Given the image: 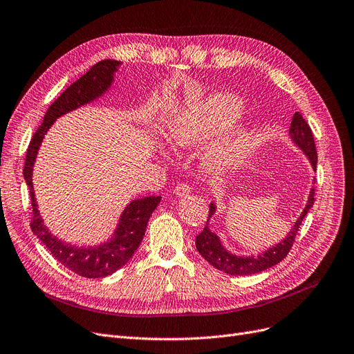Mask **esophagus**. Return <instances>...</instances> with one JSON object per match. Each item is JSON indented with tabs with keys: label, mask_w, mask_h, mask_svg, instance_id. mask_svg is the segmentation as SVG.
I'll return each instance as SVG.
<instances>
[{
	"label": "esophagus",
	"mask_w": 354,
	"mask_h": 354,
	"mask_svg": "<svg viewBox=\"0 0 354 354\" xmlns=\"http://www.w3.org/2000/svg\"><path fill=\"white\" fill-rule=\"evenodd\" d=\"M178 197H185V195H188L191 192V187L188 184H185V182H180V184H178L175 187V191H174Z\"/></svg>",
	"instance_id": "34e87169"
}]
</instances>
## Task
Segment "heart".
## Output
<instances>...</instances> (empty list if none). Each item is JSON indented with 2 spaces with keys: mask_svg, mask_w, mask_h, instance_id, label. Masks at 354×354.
Masks as SVG:
<instances>
[{
  "mask_svg": "<svg viewBox=\"0 0 354 354\" xmlns=\"http://www.w3.org/2000/svg\"><path fill=\"white\" fill-rule=\"evenodd\" d=\"M243 113V103L232 95L208 96L184 109L170 112L166 121V137L175 146L187 147L217 136L236 124ZM254 133L242 129L229 146H220L208 156L212 167L220 169L252 146Z\"/></svg>",
  "mask_w": 354,
  "mask_h": 354,
  "instance_id": "heart-1",
  "label": "heart"
}]
</instances>
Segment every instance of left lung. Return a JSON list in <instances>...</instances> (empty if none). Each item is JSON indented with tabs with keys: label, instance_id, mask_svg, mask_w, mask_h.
Segmentation results:
<instances>
[{
	"label": "left lung",
	"instance_id": "obj_1",
	"mask_svg": "<svg viewBox=\"0 0 354 354\" xmlns=\"http://www.w3.org/2000/svg\"><path fill=\"white\" fill-rule=\"evenodd\" d=\"M290 137L295 141L297 147L304 150L306 157L309 159L313 170H317V162H318V154L315 149V141H313V134L310 131V127L308 122L304 120V116L299 112L293 115V120L290 124ZM315 203V188H312L309 192V198L306 203V207L304 208L302 214L296 220V223L293 225L292 230L287 233V236L277 245H274L270 250L264 251L263 254L252 255V257H238L227 252L225 250V246L221 245L220 239L216 233H213L210 229H208V218H210L216 213V205L212 203L210 204V212H208V218H207V225L204 230L195 238V246H197L198 252L201 257L210 263L214 268L223 271L226 274H230V276H250V274H257L264 271L267 268H271L276 264H279L281 259H284L292 250L293 242L296 234L299 232L300 225L310 210V207Z\"/></svg>",
	"mask_w": 354,
	"mask_h": 354
}]
</instances>
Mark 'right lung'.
I'll list each match as a JSON object with an SVG mask.
<instances>
[{
  "mask_svg": "<svg viewBox=\"0 0 354 354\" xmlns=\"http://www.w3.org/2000/svg\"><path fill=\"white\" fill-rule=\"evenodd\" d=\"M120 65V61L103 59L95 64L84 75L62 91V95L50 104L44 116V122L33 134L28 153H26L23 169V176L30 192L33 214L30 227L33 233L64 267L86 279H102L111 276L112 272L128 263V259L134 255L136 250L140 246L144 233H146L149 218L154 208L159 205L162 197L150 195V197L131 201L129 205L125 207L120 223H118V227L115 229L113 236L109 242L99 246L77 248L70 243H64L57 236H52L50 232H48L46 226L44 225V220L37 210L33 191V165L46 131L54 124L57 118L102 96L111 87L113 74Z\"/></svg>",
  "mask_w": 354,
  "mask_h": 354,
  "instance_id": "add662e5",
  "label": "right lung"
}]
</instances>
